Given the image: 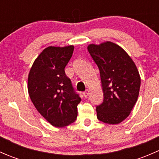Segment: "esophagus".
<instances>
[{
	"label": "esophagus",
	"instance_id": "obj_1",
	"mask_svg": "<svg viewBox=\"0 0 159 159\" xmlns=\"http://www.w3.org/2000/svg\"><path fill=\"white\" fill-rule=\"evenodd\" d=\"M89 94H90L89 90H86V91H84V92H83V94H84V97H88V96L89 95Z\"/></svg>",
	"mask_w": 159,
	"mask_h": 159
}]
</instances>
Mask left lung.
<instances>
[{
	"instance_id": "obj_1",
	"label": "left lung",
	"mask_w": 159,
	"mask_h": 159,
	"mask_svg": "<svg viewBox=\"0 0 159 159\" xmlns=\"http://www.w3.org/2000/svg\"><path fill=\"white\" fill-rule=\"evenodd\" d=\"M90 55L100 71L104 100L96 106L99 121L118 124L130 115L137 102L141 85L139 70L120 46L107 41L90 44Z\"/></svg>"
}]
</instances>
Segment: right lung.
I'll use <instances>...</instances> for the list:
<instances>
[{"instance_id": "obj_1", "label": "right lung", "mask_w": 159, "mask_h": 159, "mask_svg": "<svg viewBox=\"0 0 159 159\" xmlns=\"http://www.w3.org/2000/svg\"><path fill=\"white\" fill-rule=\"evenodd\" d=\"M74 51V46L47 48L34 62L28 75L30 98L40 114L54 127L71 124L78 116L81 102L73 89L65 68Z\"/></svg>"}]
</instances>
